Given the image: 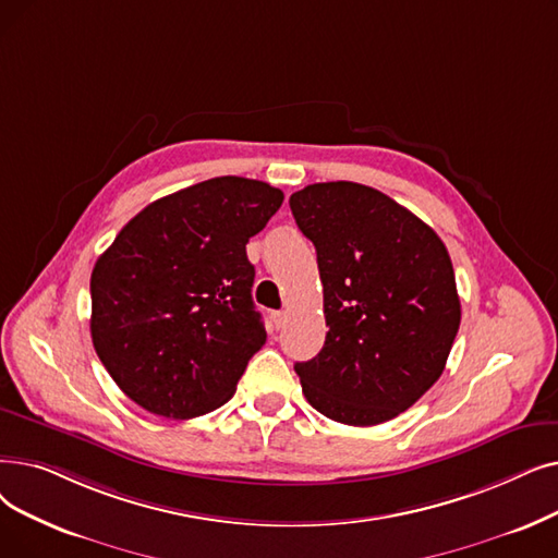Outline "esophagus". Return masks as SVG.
Wrapping results in <instances>:
<instances>
[{
    "instance_id": "obj_1",
    "label": "esophagus",
    "mask_w": 558,
    "mask_h": 558,
    "mask_svg": "<svg viewBox=\"0 0 558 558\" xmlns=\"http://www.w3.org/2000/svg\"><path fill=\"white\" fill-rule=\"evenodd\" d=\"M284 319H287L284 312H280V310L271 312V324H274V328H282V326H284Z\"/></svg>"
}]
</instances>
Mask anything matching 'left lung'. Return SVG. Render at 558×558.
<instances>
[{
	"instance_id": "obj_1",
	"label": "left lung",
	"mask_w": 558,
	"mask_h": 558,
	"mask_svg": "<svg viewBox=\"0 0 558 558\" xmlns=\"http://www.w3.org/2000/svg\"><path fill=\"white\" fill-rule=\"evenodd\" d=\"M289 207L317 248L328 326L324 349L294 365L303 395L339 424L392 420L440 378L460 326L442 239L355 182L310 184Z\"/></svg>"
}]
</instances>
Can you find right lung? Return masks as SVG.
<instances>
[{
  "label": "right lung",
  "mask_w": 558,
  "mask_h": 558,
  "mask_svg": "<svg viewBox=\"0 0 558 558\" xmlns=\"http://www.w3.org/2000/svg\"><path fill=\"white\" fill-rule=\"evenodd\" d=\"M282 201L259 180L211 178L150 203L95 262V353L148 413L191 420L234 395L266 342L246 244Z\"/></svg>",
  "instance_id": "add662e5"
}]
</instances>
